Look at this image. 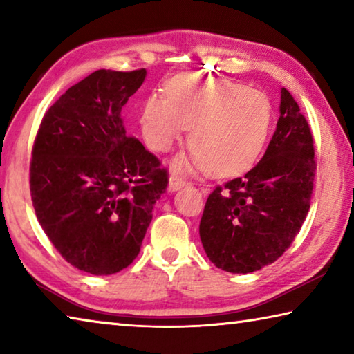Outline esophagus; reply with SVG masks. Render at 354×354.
Instances as JSON below:
<instances>
[{"instance_id": "obj_1", "label": "esophagus", "mask_w": 354, "mask_h": 354, "mask_svg": "<svg viewBox=\"0 0 354 354\" xmlns=\"http://www.w3.org/2000/svg\"><path fill=\"white\" fill-rule=\"evenodd\" d=\"M185 184V179L181 176H176V175H171L169 179V192H175L178 189H181L183 185Z\"/></svg>"}]
</instances>
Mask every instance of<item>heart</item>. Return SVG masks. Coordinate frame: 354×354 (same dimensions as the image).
<instances>
[{"label": "heart", "mask_w": 354, "mask_h": 354, "mask_svg": "<svg viewBox=\"0 0 354 354\" xmlns=\"http://www.w3.org/2000/svg\"><path fill=\"white\" fill-rule=\"evenodd\" d=\"M267 95L226 80L181 76L167 98L151 95L142 106L140 131L147 147L167 153L190 129V156L175 159L181 170H207L236 176L259 159L272 127Z\"/></svg>", "instance_id": "b5f03b06"}]
</instances>
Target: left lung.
Returning <instances> with one entry per match:
<instances>
[{"label": "left lung", "instance_id": "1", "mask_svg": "<svg viewBox=\"0 0 354 354\" xmlns=\"http://www.w3.org/2000/svg\"><path fill=\"white\" fill-rule=\"evenodd\" d=\"M314 140L289 91L266 154L247 175L215 187L200 221V239L215 267L261 270L283 256L306 218L314 189Z\"/></svg>", "mask_w": 354, "mask_h": 354}]
</instances>
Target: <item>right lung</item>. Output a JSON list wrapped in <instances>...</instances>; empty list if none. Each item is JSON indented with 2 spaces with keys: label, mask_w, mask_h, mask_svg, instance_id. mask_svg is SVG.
Instances as JSON below:
<instances>
[{
  "label": "right lung",
  "mask_w": 354,
  "mask_h": 354,
  "mask_svg": "<svg viewBox=\"0 0 354 354\" xmlns=\"http://www.w3.org/2000/svg\"><path fill=\"white\" fill-rule=\"evenodd\" d=\"M145 77V68L93 71L48 109L34 142L29 184L39 223L65 261L97 277L136 259L169 184L122 118Z\"/></svg>",
  "instance_id": "obj_1"
}]
</instances>
